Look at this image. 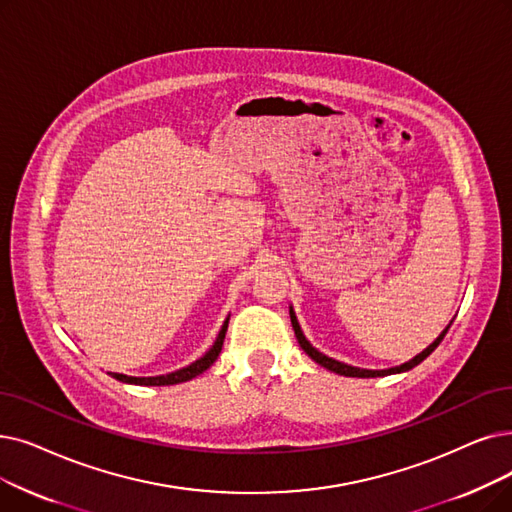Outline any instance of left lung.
Returning <instances> with one entry per match:
<instances>
[{
	"instance_id": "left-lung-1",
	"label": "left lung",
	"mask_w": 512,
	"mask_h": 512,
	"mask_svg": "<svg viewBox=\"0 0 512 512\" xmlns=\"http://www.w3.org/2000/svg\"><path fill=\"white\" fill-rule=\"evenodd\" d=\"M291 322H293V328H295V335H297V341H299V345L303 347V351L309 355L311 360H314L316 364H320V366H324L326 370H332V372H337V374H343V376H358V379H372V376H387V374H397V372H406V370H412L414 366H418L422 360H427L429 355L437 349V345L443 341V337H446V332L450 330V326H452V322H450V326L441 332V335L425 349L422 353H418L416 358H412L410 362H406V364H402V366H395V368H389V370H364V368H353V366H347V364H343V362H337V360H332V358H328V355H324V353H320L318 349H314L309 345V341L303 337V332H301V326H299V322H297V316H295V311L291 309Z\"/></svg>"
}]
</instances>
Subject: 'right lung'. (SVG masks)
I'll return each mask as SVG.
<instances>
[{"mask_svg":"<svg viewBox=\"0 0 512 512\" xmlns=\"http://www.w3.org/2000/svg\"><path fill=\"white\" fill-rule=\"evenodd\" d=\"M226 330H228V320L224 322V326H221V330H219V335H217V339H215V343H213V347L203 355L201 360H196V362H192L190 366H186V368H182V370H175V372H171V374H165V376H125V374H117V372H113V376L117 381H121V383H131V385H177V383H186V381H190V379H194V376H198V374H203L215 360H217V355H219V351H221V347H224V339H226Z\"/></svg>","mask_w":512,"mask_h":512,"instance_id":"1","label":"right lung"}]
</instances>
